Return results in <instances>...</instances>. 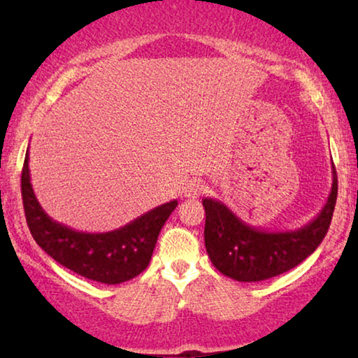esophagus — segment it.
I'll list each match as a JSON object with an SVG mask.
<instances>
[{"mask_svg":"<svg viewBox=\"0 0 358 358\" xmlns=\"http://www.w3.org/2000/svg\"><path fill=\"white\" fill-rule=\"evenodd\" d=\"M203 184L200 180H190V182L184 187V197L185 199H197L199 195L203 194Z\"/></svg>","mask_w":358,"mask_h":358,"instance_id":"1","label":"esophagus"}]
</instances>
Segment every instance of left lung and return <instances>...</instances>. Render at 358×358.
<instances>
[{"mask_svg": "<svg viewBox=\"0 0 358 358\" xmlns=\"http://www.w3.org/2000/svg\"><path fill=\"white\" fill-rule=\"evenodd\" d=\"M337 200V174L332 163V187L324 207L305 227L290 231H266L249 227L227 205L203 199L205 248L223 275L238 282H261L296 267L316 251L327 229Z\"/></svg>", "mask_w": 358, "mask_h": 358, "instance_id": "8db88e82", "label": "left lung"}]
</instances>
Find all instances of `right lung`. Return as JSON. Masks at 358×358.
Wrapping results in <instances>:
<instances>
[{
  "label": "right lung",
  "instance_id": "add662e5",
  "mask_svg": "<svg viewBox=\"0 0 358 358\" xmlns=\"http://www.w3.org/2000/svg\"><path fill=\"white\" fill-rule=\"evenodd\" d=\"M21 192L32 238L63 267L90 280L117 285L148 267L159 231L178 207V200L159 205L107 233H85L53 222L38 203L29 174V150L24 159Z\"/></svg>",
  "mask_w": 358,
  "mask_h": 358
}]
</instances>
